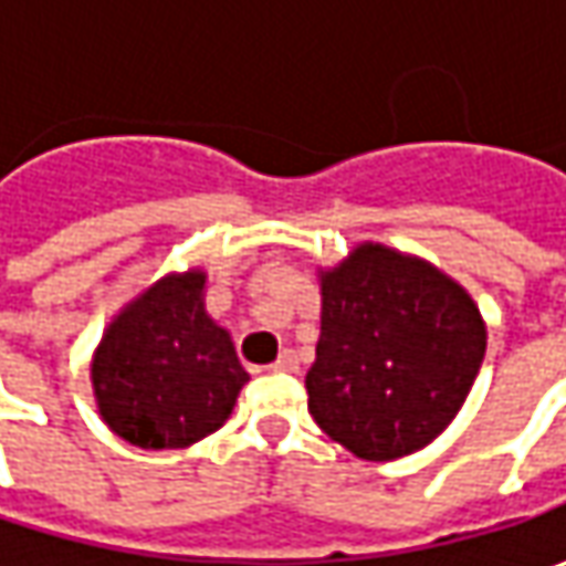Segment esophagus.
Wrapping results in <instances>:
<instances>
[{
	"label": "esophagus",
	"mask_w": 566,
	"mask_h": 566,
	"mask_svg": "<svg viewBox=\"0 0 566 566\" xmlns=\"http://www.w3.org/2000/svg\"><path fill=\"white\" fill-rule=\"evenodd\" d=\"M273 371H298V359H295L293 349H283L276 361H273Z\"/></svg>",
	"instance_id": "obj_1"
}]
</instances>
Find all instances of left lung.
I'll list each match as a JSON object with an SVG mask.
<instances>
[{
  "instance_id": "left-lung-1",
  "label": "left lung",
  "mask_w": 566,
  "mask_h": 566,
  "mask_svg": "<svg viewBox=\"0 0 566 566\" xmlns=\"http://www.w3.org/2000/svg\"><path fill=\"white\" fill-rule=\"evenodd\" d=\"M308 412L349 453L387 463L428 447L463 409L485 359V317L424 258L361 242L321 268Z\"/></svg>"
}]
</instances>
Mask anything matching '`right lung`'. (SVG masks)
Wrapping results in <instances>:
<instances>
[{
  "label": "right lung",
  "mask_w": 566,
  "mask_h": 566,
  "mask_svg": "<svg viewBox=\"0 0 566 566\" xmlns=\"http://www.w3.org/2000/svg\"><path fill=\"white\" fill-rule=\"evenodd\" d=\"M207 273H166L103 331L91 384L99 419L142 450H182L223 428L249 371L205 308Z\"/></svg>",
  "instance_id": "add662e5"
}]
</instances>
